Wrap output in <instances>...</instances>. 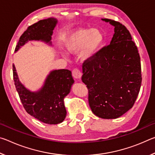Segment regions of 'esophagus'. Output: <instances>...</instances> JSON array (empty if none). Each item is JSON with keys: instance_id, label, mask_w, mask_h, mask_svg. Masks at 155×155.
<instances>
[{"instance_id": "34e87169", "label": "esophagus", "mask_w": 155, "mask_h": 155, "mask_svg": "<svg viewBox=\"0 0 155 155\" xmlns=\"http://www.w3.org/2000/svg\"><path fill=\"white\" fill-rule=\"evenodd\" d=\"M72 73L73 77H74L75 78H77V79H78V78H81V75H82V74H81V72L80 71V70L77 68L73 69Z\"/></svg>"}]
</instances>
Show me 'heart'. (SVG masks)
<instances>
[{
  "label": "heart",
  "instance_id": "1",
  "mask_svg": "<svg viewBox=\"0 0 155 155\" xmlns=\"http://www.w3.org/2000/svg\"><path fill=\"white\" fill-rule=\"evenodd\" d=\"M103 40V36L98 30L93 28H82L72 33L66 43L67 48L70 51H77L84 46L80 57L87 59L95 53Z\"/></svg>",
  "mask_w": 155,
  "mask_h": 155
}]
</instances>
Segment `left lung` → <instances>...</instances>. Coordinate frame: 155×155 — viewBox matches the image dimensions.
Segmentation results:
<instances>
[{
    "mask_svg": "<svg viewBox=\"0 0 155 155\" xmlns=\"http://www.w3.org/2000/svg\"><path fill=\"white\" fill-rule=\"evenodd\" d=\"M114 26V34L105 46L83 63V82L88 102L96 116L115 119L135 104L141 81L140 56L129 31L121 23L104 18Z\"/></svg>",
    "mask_w": 155,
    "mask_h": 155,
    "instance_id": "obj_1",
    "label": "left lung"
}]
</instances>
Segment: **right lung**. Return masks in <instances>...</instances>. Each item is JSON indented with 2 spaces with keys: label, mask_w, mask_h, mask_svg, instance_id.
<instances>
[{
  "label": "right lung",
  "mask_w": 155,
  "mask_h": 155,
  "mask_svg": "<svg viewBox=\"0 0 155 155\" xmlns=\"http://www.w3.org/2000/svg\"><path fill=\"white\" fill-rule=\"evenodd\" d=\"M57 22L54 18H48L29 26L20 36L15 51L28 40H41L51 43ZM13 76L20 101L28 114L48 124H57L64 121L66 115L64 99L69 94L74 83L71 71L63 69L51 72L42 89L36 93L31 92L20 83L14 64Z\"/></svg>",
  "instance_id": "add662e5"
}]
</instances>
